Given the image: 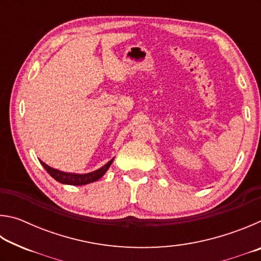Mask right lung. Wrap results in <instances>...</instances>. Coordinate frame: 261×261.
Listing matches in <instances>:
<instances>
[{
	"label": "right lung",
	"mask_w": 261,
	"mask_h": 261,
	"mask_svg": "<svg viewBox=\"0 0 261 261\" xmlns=\"http://www.w3.org/2000/svg\"><path fill=\"white\" fill-rule=\"evenodd\" d=\"M114 159H112L107 165H105L102 168L100 169L93 171V173H88V174H70V173H63V171H60L57 169H54L49 166H47L46 163H43L42 161L41 165L43 168L47 170V173L49 174L53 178L56 179L57 182L63 183V184H70V185H84V184H88L92 182H95L98 180L101 176H103L106 171L108 170V168L112 165Z\"/></svg>",
	"instance_id": "right-lung-1"
}]
</instances>
